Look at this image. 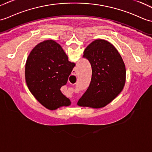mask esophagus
<instances>
[{
    "label": "esophagus",
    "mask_w": 152,
    "mask_h": 152,
    "mask_svg": "<svg viewBox=\"0 0 152 152\" xmlns=\"http://www.w3.org/2000/svg\"><path fill=\"white\" fill-rule=\"evenodd\" d=\"M76 70H73V72H72V75H74V76H76ZM75 84H76V83H75Z\"/></svg>",
    "instance_id": "obj_1"
}]
</instances>
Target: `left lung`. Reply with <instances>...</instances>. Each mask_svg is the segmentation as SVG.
<instances>
[{"mask_svg": "<svg viewBox=\"0 0 152 152\" xmlns=\"http://www.w3.org/2000/svg\"><path fill=\"white\" fill-rule=\"evenodd\" d=\"M92 76L89 86L77 102L80 106L104 107L118 96L126 82V67L121 56L108 41L97 39L85 49Z\"/></svg>", "mask_w": 152, "mask_h": 152, "instance_id": "1", "label": "left lung"}]
</instances>
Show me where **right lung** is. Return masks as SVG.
Returning <instances> with one entry per match:
<instances>
[{
	"instance_id": "1",
	"label": "right lung",
	"mask_w": 152,
	"mask_h": 152,
	"mask_svg": "<svg viewBox=\"0 0 152 152\" xmlns=\"http://www.w3.org/2000/svg\"><path fill=\"white\" fill-rule=\"evenodd\" d=\"M75 63L70 62L62 47L54 41L39 43L26 60L25 78L34 97L46 108L68 106L70 101L60 91L67 82Z\"/></svg>"
}]
</instances>
